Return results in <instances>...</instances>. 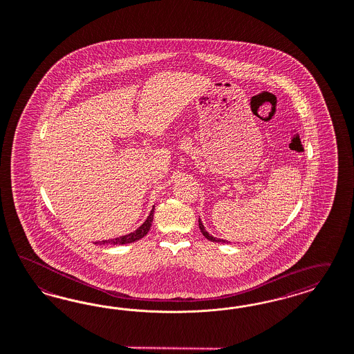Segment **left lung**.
Returning a JSON list of instances; mask_svg holds the SVG:
<instances>
[{
	"label": "left lung",
	"mask_w": 354,
	"mask_h": 354,
	"mask_svg": "<svg viewBox=\"0 0 354 354\" xmlns=\"http://www.w3.org/2000/svg\"><path fill=\"white\" fill-rule=\"evenodd\" d=\"M198 226H200V230L203 232V235L209 239V241H212V242H217V243H225L226 241H223V239H218V238H214V236H212L209 232L205 230V227H204V225L201 223V221L198 220Z\"/></svg>",
	"instance_id": "8db88e82"
}]
</instances>
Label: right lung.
<instances>
[{
	"label": "right lung",
	"mask_w": 354,
	"mask_h": 354,
	"mask_svg": "<svg viewBox=\"0 0 354 354\" xmlns=\"http://www.w3.org/2000/svg\"><path fill=\"white\" fill-rule=\"evenodd\" d=\"M153 216H154V207L151 209V212H150V214H149V217H147V220L136 230V232H131V234H128V235H124V236H119V238H115V239H111V241H103V242H100V243H111V244H128V243H133L136 241H138V239H141V238H144L145 235H147V232H149V229H150V226H151V222H153ZM95 243H99V242H95Z\"/></svg>",
	"instance_id": "obj_1"
}]
</instances>
